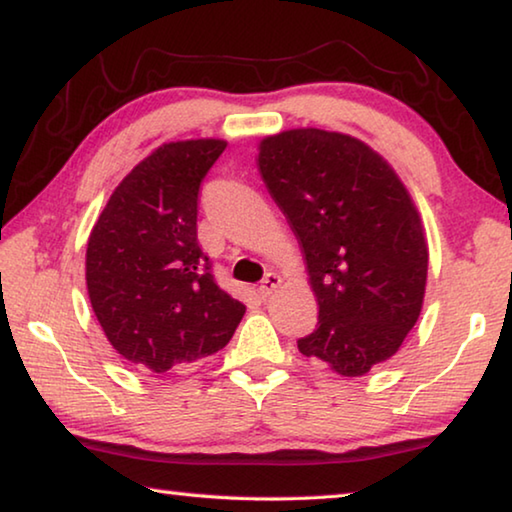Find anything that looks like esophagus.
<instances>
[{
  "instance_id": "obj_1",
  "label": "esophagus",
  "mask_w": 512,
  "mask_h": 512,
  "mask_svg": "<svg viewBox=\"0 0 512 512\" xmlns=\"http://www.w3.org/2000/svg\"><path fill=\"white\" fill-rule=\"evenodd\" d=\"M280 284H282V277H280V275H277V273H266L262 284H259V289H257L259 296L268 298L277 287H280Z\"/></svg>"
}]
</instances>
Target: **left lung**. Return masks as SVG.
Wrapping results in <instances>:
<instances>
[{
	"mask_svg": "<svg viewBox=\"0 0 512 512\" xmlns=\"http://www.w3.org/2000/svg\"><path fill=\"white\" fill-rule=\"evenodd\" d=\"M259 171L305 250L318 327L305 357L343 377L391 359L420 316L429 250L388 162L359 140L298 128L259 144Z\"/></svg>",
	"mask_w": 512,
	"mask_h": 512,
	"instance_id": "obj_1",
	"label": "left lung"
}]
</instances>
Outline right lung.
I'll use <instances>...</instances> for the list:
<instances>
[{
    "label": "right lung",
    "instance_id": "right-lung-1",
    "mask_svg": "<svg viewBox=\"0 0 512 512\" xmlns=\"http://www.w3.org/2000/svg\"><path fill=\"white\" fill-rule=\"evenodd\" d=\"M223 149L221 140L160 146L121 180L92 228V309L112 348L140 370H185L225 348L244 318L196 235L198 192Z\"/></svg>",
    "mask_w": 512,
    "mask_h": 512
}]
</instances>
